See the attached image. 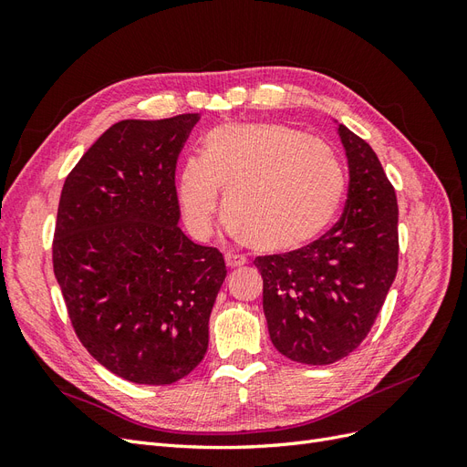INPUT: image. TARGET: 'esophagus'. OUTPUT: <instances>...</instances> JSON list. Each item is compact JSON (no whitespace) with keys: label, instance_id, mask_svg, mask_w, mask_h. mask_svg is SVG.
Masks as SVG:
<instances>
[{"label":"esophagus","instance_id":"34e87169","mask_svg":"<svg viewBox=\"0 0 467 467\" xmlns=\"http://www.w3.org/2000/svg\"><path fill=\"white\" fill-rule=\"evenodd\" d=\"M225 265H228L230 268H237V266L245 265V259L239 255H234V253H228V255H225Z\"/></svg>","mask_w":467,"mask_h":467}]
</instances>
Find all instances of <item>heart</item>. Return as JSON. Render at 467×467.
Masks as SVG:
<instances>
[{
  "label": "heart",
  "mask_w": 467,
  "mask_h": 467,
  "mask_svg": "<svg viewBox=\"0 0 467 467\" xmlns=\"http://www.w3.org/2000/svg\"><path fill=\"white\" fill-rule=\"evenodd\" d=\"M345 169L331 146L278 122L225 124L202 140L201 160L181 167L177 196L187 228L206 239L220 189L225 228L265 253L307 245L333 222L345 196Z\"/></svg>",
  "instance_id": "1"
}]
</instances>
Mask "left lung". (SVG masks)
I'll return each instance as SVG.
<instances>
[{
    "label": "left lung",
    "mask_w": 467,
    "mask_h": 467,
    "mask_svg": "<svg viewBox=\"0 0 467 467\" xmlns=\"http://www.w3.org/2000/svg\"><path fill=\"white\" fill-rule=\"evenodd\" d=\"M348 160L343 216L316 242L255 259L268 335L280 355L323 366L358 348L398 275V196L376 151L338 124Z\"/></svg>",
    "instance_id": "left-lung-1"
}]
</instances>
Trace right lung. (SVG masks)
<instances>
[{
  "mask_svg": "<svg viewBox=\"0 0 467 467\" xmlns=\"http://www.w3.org/2000/svg\"><path fill=\"white\" fill-rule=\"evenodd\" d=\"M196 115L120 120L66 177L52 265L89 355L134 384L165 386L204 358L228 275L179 228L175 169Z\"/></svg>",
  "mask_w": 467,
  "mask_h": 467,
  "instance_id": "right-lung-1",
  "label": "right lung"
}]
</instances>
